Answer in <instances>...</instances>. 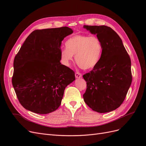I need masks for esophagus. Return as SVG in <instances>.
Wrapping results in <instances>:
<instances>
[{
  "mask_svg": "<svg viewBox=\"0 0 146 146\" xmlns=\"http://www.w3.org/2000/svg\"><path fill=\"white\" fill-rule=\"evenodd\" d=\"M75 77L76 78H80L82 77V74L79 72H76L75 73Z\"/></svg>",
  "mask_w": 146,
  "mask_h": 146,
  "instance_id": "34e87169",
  "label": "esophagus"
}]
</instances>
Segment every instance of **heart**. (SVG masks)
Returning a JSON list of instances; mask_svg holds the SVG:
<instances>
[{"mask_svg": "<svg viewBox=\"0 0 146 146\" xmlns=\"http://www.w3.org/2000/svg\"><path fill=\"white\" fill-rule=\"evenodd\" d=\"M66 48L61 51L62 63L67 66L75 60L84 70H91L97 66L103 51L102 42L96 36L78 35L70 37L66 42Z\"/></svg>", "mask_w": 146, "mask_h": 146, "instance_id": "heart-1", "label": "heart"}]
</instances>
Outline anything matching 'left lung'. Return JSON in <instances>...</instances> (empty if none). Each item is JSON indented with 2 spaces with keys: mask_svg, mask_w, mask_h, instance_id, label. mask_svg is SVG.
I'll use <instances>...</instances> for the list:
<instances>
[{
  "mask_svg": "<svg viewBox=\"0 0 146 146\" xmlns=\"http://www.w3.org/2000/svg\"><path fill=\"white\" fill-rule=\"evenodd\" d=\"M100 39L103 51L100 60L83 78L87 90L84 102L93 111L105 113L118 108L131 85V61L120 37L107 26L84 25Z\"/></svg>",
  "mask_w": 146,
  "mask_h": 146,
  "instance_id": "1",
  "label": "left lung"
}]
</instances>
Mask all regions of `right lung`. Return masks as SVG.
<instances>
[{"instance_id": "right-lung-1", "label": "right lung", "mask_w": 146, "mask_h": 146, "mask_svg": "<svg viewBox=\"0 0 146 146\" xmlns=\"http://www.w3.org/2000/svg\"><path fill=\"white\" fill-rule=\"evenodd\" d=\"M68 27L35 30L27 37L14 60L12 84L20 104L27 110L47 114L61 104L74 72L61 64V46L72 34Z\"/></svg>"}]
</instances>
